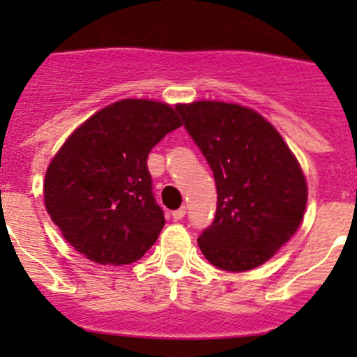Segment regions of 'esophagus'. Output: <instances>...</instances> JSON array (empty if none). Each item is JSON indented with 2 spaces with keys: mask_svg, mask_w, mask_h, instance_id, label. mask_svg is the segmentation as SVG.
Instances as JSON below:
<instances>
[{
  "mask_svg": "<svg viewBox=\"0 0 357 357\" xmlns=\"http://www.w3.org/2000/svg\"><path fill=\"white\" fill-rule=\"evenodd\" d=\"M185 216V207L182 206L181 209H176V211H173V220H176V222H181L182 218Z\"/></svg>",
  "mask_w": 357,
  "mask_h": 357,
  "instance_id": "34e87169",
  "label": "esophagus"
}]
</instances>
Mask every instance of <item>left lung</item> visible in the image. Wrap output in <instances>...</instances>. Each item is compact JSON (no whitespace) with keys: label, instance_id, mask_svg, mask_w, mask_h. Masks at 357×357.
Here are the masks:
<instances>
[{"label":"left lung","instance_id":"obj_1","mask_svg":"<svg viewBox=\"0 0 357 357\" xmlns=\"http://www.w3.org/2000/svg\"><path fill=\"white\" fill-rule=\"evenodd\" d=\"M185 130L213 169L216 214L198 238L213 266L247 272L296 232L307 185L295 155L255 110L236 103L176 105Z\"/></svg>","mask_w":357,"mask_h":357}]
</instances>
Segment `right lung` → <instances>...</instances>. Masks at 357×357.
I'll return each mask as SVG.
<instances>
[{
  "instance_id": "obj_1",
  "label": "right lung",
  "mask_w": 357,
  "mask_h": 357,
  "mask_svg": "<svg viewBox=\"0 0 357 357\" xmlns=\"http://www.w3.org/2000/svg\"><path fill=\"white\" fill-rule=\"evenodd\" d=\"M176 109L121 100L68 137L44 178V202L66 241L93 263L130 264L159 238L164 211L151 193L148 153L181 127Z\"/></svg>"
}]
</instances>
